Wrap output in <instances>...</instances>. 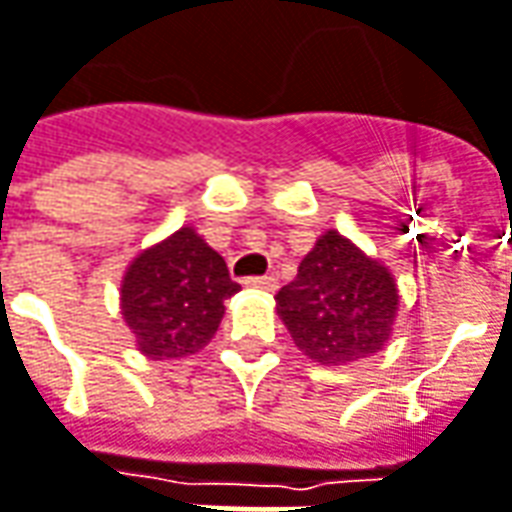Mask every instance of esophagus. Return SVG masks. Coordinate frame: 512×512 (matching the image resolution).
Masks as SVG:
<instances>
[{
	"mask_svg": "<svg viewBox=\"0 0 512 512\" xmlns=\"http://www.w3.org/2000/svg\"><path fill=\"white\" fill-rule=\"evenodd\" d=\"M246 286L263 289V292H275V289H278V281H275L272 275H257V278H246Z\"/></svg>",
	"mask_w": 512,
	"mask_h": 512,
	"instance_id": "34e87169",
	"label": "esophagus"
}]
</instances>
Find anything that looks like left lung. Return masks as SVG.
<instances>
[{
  "instance_id": "8db88e82",
  "label": "left lung",
  "mask_w": 512,
  "mask_h": 512,
  "mask_svg": "<svg viewBox=\"0 0 512 512\" xmlns=\"http://www.w3.org/2000/svg\"><path fill=\"white\" fill-rule=\"evenodd\" d=\"M295 347L321 365H350L391 339L400 292L388 266L339 231H324L292 284L275 295Z\"/></svg>"
}]
</instances>
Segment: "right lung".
<instances>
[{
    "label": "right lung",
    "mask_w": 512,
    "mask_h": 512,
    "mask_svg": "<svg viewBox=\"0 0 512 512\" xmlns=\"http://www.w3.org/2000/svg\"><path fill=\"white\" fill-rule=\"evenodd\" d=\"M237 289L226 260L185 226L127 266L121 316L147 359H182L214 339Z\"/></svg>",
    "instance_id": "right-lung-1"
}]
</instances>
